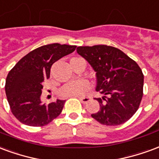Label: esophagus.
Masks as SVG:
<instances>
[{"instance_id":"1","label":"esophagus","mask_w":159,"mask_h":159,"mask_svg":"<svg viewBox=\"0 0 159 159\" xmlns=\"http://www.w3.org/2000/svg\"><path fill=\"white\" fill-rule=\"evenodd\" d=\"M80 100L82 103H87L89 101L91 100V98L90 97H80Z\"/></svg>"}]
</instances>
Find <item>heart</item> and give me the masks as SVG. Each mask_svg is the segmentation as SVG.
I'll return each instance as SVG.
<instances>
[{"label": "heart", "instance_id": "b5f03b06", "mask_svg": "<svg viewBox=\"0 0 159 159\" xmlns=\"http://www.w3.org/2000/svg\"><path fill=\"white\" fill-rule=\"evenodd\" d=\"M91 84L87 80H77L63 85L59 94L62 97H78L84 95V92L89 90Z\"/></svg>", "mask_w": 159, "mask_h": 159}]
</instances>
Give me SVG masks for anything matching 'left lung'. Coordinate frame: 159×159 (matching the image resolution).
I'll use <instances>...</instances> for the list:
<instances>
[{
    "instance_id": "8db88e82",
    "label": "left lung",
    "mask_w": 159,
    "mask_h": 159,
    "mask_svg": "<svg viewBox=\"0 0 159 159\" xmlns=\"http://www.w3.org/2000/svg\"><path fill=\"white\" fill-rule=\"evenodd\" d=\"M77 52L97 72V91L104 95L95 98L100 109L91 117L104 125L128 121L143 96L144 75L138 64L121 50L106 45L79 46Z\"/></svg>"
}]
</instances>
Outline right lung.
<instances>
[{
  "label": "right lung",
  "mask_w": 159,
  "mask_h": 159,
  "mask_svg": "<svg viewBox=\"0 0 159 159\" xmlns=\"http://www.w3.org/2000/svg\"><path fill=\"white\" fill-rule=\"evenodd\" d=\"M75 48L76 46L58 43L40 46L24 56L9 71L6 80V95L11 113L21 123L40 127L48 125L62 113L65 101L41 103L42 84L50 78L53 63Z\"/></svg>",
  "instance_id": "add662e5"
}]
</instances>
